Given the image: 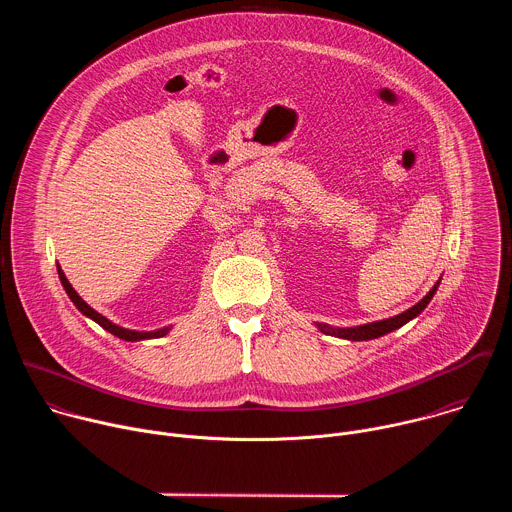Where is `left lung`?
<instances>
[{"label": "left lung", "instance_id": "1", "mask_svg": "<svg viewBox=\"0 0 512 512\" xmlns=\"http://www.w3.org/2000/svg\"><path fill=\"white\" fill-rule=\"evenodd\" d=\"M440 281L437 279L435 285L429 289V294H425L423 300H419L413 308L401 312L399 316H393V318H385V320H377V322H369V324H362V326H350V328H334V326H328V324H316L320 332L328 334V336H336V338H344V340H375V338H381L401 326H405L409 320L417 318L425 308L427 304L431 302V298L435 296L437 287H440Z\"/></svg>", "mask_w": 512, "mask_h": 512}]
</instances>
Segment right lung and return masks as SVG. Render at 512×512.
<instances>
[{"mask_svg": "<svg viewBox=\"0 0 512 512\" xmlns=\"http://www.w3.org/2000/svg\"><path fill=\"white\" fill-rule=\"evenodd\" d=\"M56 269H58V277H60V283H62V287H64V291H66V296L70 298V302L77 306V310L83 314V316H87V318H91L93 322H97L103 330H107V332H111L113 336H117V338H121V340H125V342H139V340H152V338H162V336H166L170 330H172V326H164V328H158V330H129V328H123V326H117L115 322H111V320H107L103 314H99L97 310H93L79 294L75 291V287H72L70 283H68V279H66V275H64V271L60 269V265L56 263Z\"/></svg>", "mask_w": 512, "mask_h": 512, "instance_id": "obj_1", "label": "right lung"}]
</instances>
